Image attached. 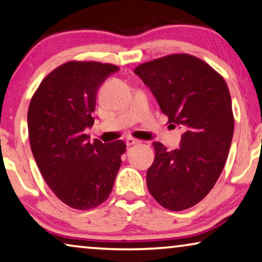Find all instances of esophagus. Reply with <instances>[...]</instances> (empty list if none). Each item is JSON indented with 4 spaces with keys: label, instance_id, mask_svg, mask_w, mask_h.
Here are the masks:
<instances>
[{
    "label": "esophagus",
    "instance_id": "obj_1",
    "mask_svg": "<svg viewBox=\"0 0 262 262\" xmlns=\"http://www.w3.org/2000/svg\"><path fill=\"white\" fill-rule=\"evenodd\" d=\"M126 143H127V146L129 147V146H133V144L140 143V140H136V139H134V138H127Z\"/></svg>",
    "mask_w": 262,
    "mask_h": 262
}]
</instances>
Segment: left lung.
<instances>
[{
	"instance_id": "left-lung-1",
	"label": "left lung",
	"mask_w": 262,
	"mask_h": 262,
	"mask_svg": "<svg viewBox=\"0 0 262 262\" xmlns=\"http://www.w3.org/2000/svg\"><path fill=\"white\" fill-rule=\"evenodd\" d=\"M134 73L149 87L168 122L185 130L177 149L153 143L148 189L167 209L190 208L215 185L231 148L234 116L227 83L209 64L189 54L144 62Z\"/></svg>"
}]
</instances>
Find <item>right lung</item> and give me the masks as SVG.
Returning <instances> with one entry per match:
<instances>
[{"label": "right lung", "mask_w": 262, "mask_h": 262, "mask_svg": "<svg viewBox=\"0 0 262 262\" xmlns=\"http://www.w3.org/2000/svg\"><path fill=\"white\" fill-rule=\"evenodd\" d=\"M119 67L95 61H69L50 72L28 108L30 148L53 193L74 209L89 210L108 199L126 151L122 140L91 143L101 83Z\"/></svg>", "instance_id": "right-lung-1"}]
</instances>
